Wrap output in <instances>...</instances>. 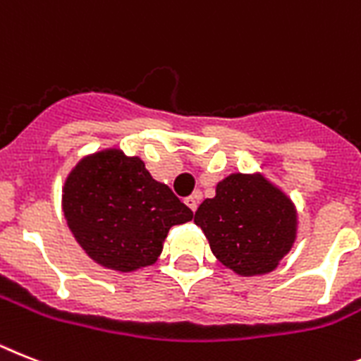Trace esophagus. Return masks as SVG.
<instances>
[{
	"mask_svg": "<svg viewBox=\"0 0 361 361\" xmlns=\"http://www.w3.org/2000/svg\"><path fill=\"white\" fill-rule=\"evenodd\" d=\"M200 198H202V195H200V192H196V195H192V196H189V198H185V205L190 209V211H192V213H195L196 209H198Z\"/></svg>",
	"mask_w": 361,
	"mask_h": 361,
	"instance_id": "34e87169",
	"label": "esophagus"
}]
</instances>
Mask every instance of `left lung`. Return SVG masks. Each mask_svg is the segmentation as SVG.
<instances>
[{"label": "left lung", "mask_w": 361, "mask_h": 361, "mask_svg": "<svg viewBox=\"0 0 361 361\" xmlns=\"http://www.w3.org/2000/svg\"><path fill=\"white\" fill-rule=\"evenodd\" d=\"M211 251L238 275L274 271L292 247L298 213L284 192L262 176L231 174L195 214Z\"/></svg>", "instance_id": "obj_1"}]
</instances>
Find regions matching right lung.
<instances>
[{
    "label": "right lung",
    "mask_w": 361,
    "mask_h": 361,
    "mask_svg": "<svg viewBox=\"0 0 361 361\" xmlns=\"http://www.w3.org/2000/svg\"><path fill=\"white\" fill-rule=\"evenodd\" d=\"M62 209L87 255L117 271L154 264L169 229L192 220V211L154 180L139 157L115 148L84 157L73 169Z\"/></svg>",
    "instance_id": "1"
}]
</instances>
